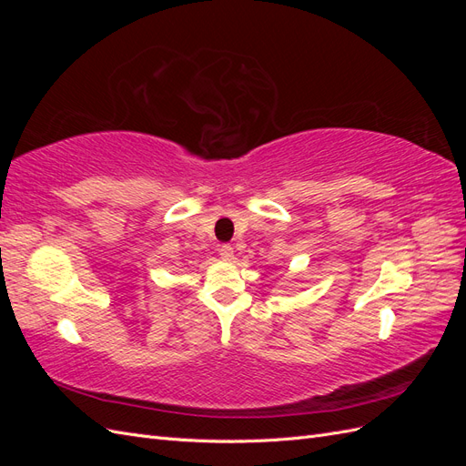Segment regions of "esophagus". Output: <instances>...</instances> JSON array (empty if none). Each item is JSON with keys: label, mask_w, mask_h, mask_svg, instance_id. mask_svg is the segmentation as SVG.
Segmentation results:
<instances>
[{"label": "esophagus", "mask_w": 466, "mask_h": 466, "mask_svg": "<svg viewBox=\"0 0 466 466\" xmlns=\"http://www.w3.org/2000/svg\"><path fill=\"white\" fill-rule=\"evenodd\" d=\"M233 247H229V245H223L221 248H219V257H221V260H225V262H231L233 260Z\"/></svg>", "instance_id": "1"}]
</instances>
